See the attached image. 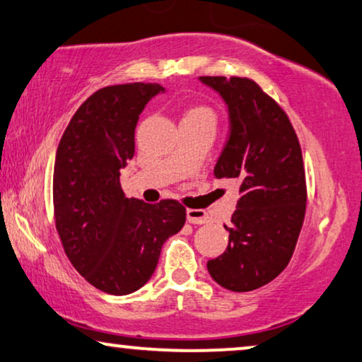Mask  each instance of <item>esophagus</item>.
<instances>
[{
  "mask_svg": "<svg viewBox=\"0 0 362 362\" xmlns=\"http://www.w3.org/2000/svg\"><path fill=\"white\" fill-rule=\"evenodd\" d=\"M186 220H188L191 225H204V223L209 221V216L204 209L188 208L186 209Z\"/></svg>",
  "mask_w": 362,
  "mask_h": 362,
  "instance_id": "34e87169",
  "label": "esophagus"
}]
</instances>
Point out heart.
<instances>
[{"mask_svg": "<svg viewBox=\"0 0 362 362\" xmlns=\"http://www.w3.org/2000/svg\"><path fill=\"white\" fill-rule=\"evenodd\" d=\"M182 119L188 120H208V122L215 124V112L206 105H189L182 114Z\"/></svg>", "mask_w": 362, "mask_h": 362, "instance_id": "obj_1", "label": "heart"}]
</instances>
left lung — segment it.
I'll return each mask as SVG.
<instances>
[{"mask_svg": "<svg viewBox=\"0 0 362 362\" xmlns=\"http://www.w3.org/2000/svg\"><path fill=\"white\" fill-rule=\"evenodd\" d=\"M228 109L230 131L215 177H233L240 198L231 215L228 247L208 260L216 284L250 292L288 265L305 215L302 151L287 114L253 80L199 77Z\"/></svg>", "mask_w": 362, "mask_h": 362, "instance_id": "8db88e82", "label": "left lung"}]
</instances>
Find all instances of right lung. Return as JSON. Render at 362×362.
Returning a JSON list of instances; mask_svg holds the SVG:
<instances>
[{
    "label": "right lung",
    "mask_w": 362,
    "mask_h": 362,
    "mask_svg": "<svg viewBox=\"0 0 362 362\" xmlns=\"http://www.w3.org/2000/svg\"><path fill=\"white\" fill-rule=\"evenodd\" d=\"M158 83L104 87L78 107L62 136L53 169V208L62 245L88 284L127 296L154 274L160 248L186 221L174 199L127 198L120 169L134 158L139 115Z\"/></svg>",
    "instance_id": "1"
}]
</instances>
